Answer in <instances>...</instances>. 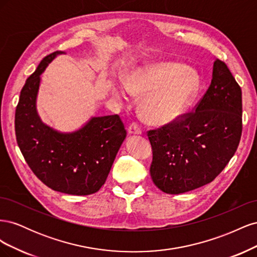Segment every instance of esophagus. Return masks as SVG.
I'll list each match as a JSON object with an SVG mask.
<instances>
[{
    "label": "esophagus",
    "mask_w": 257,
    "mask_h": 257,
    "mask_svg": "<svg viewBox=\"0 0 257 257\" xmlns=\"http://www.w3.org/2000/svg\"><path fill=\"white\" fill-rule=\"evenodd\" d=\"M127 132L130 134H135V135H141L143 133V130L141 127V125H139L138 123L136 122H133L131 124V125L128 126L127 128Z\"/></svg>",
    "instance_id": "34e87169"
}]
</instances>
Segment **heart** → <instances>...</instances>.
<instances>
[{"instance_id":"obj_1","label":"heart","mask_w":257,"mask_h":257,"mask_svg":"<svg viewBox=\"0 0 257 257\" xmlns=\"http://www.w3.org/2000/svg\"><path fill=\"white\" fill-rule=\"evenodd\" d=\"M124 88L131 95L147 94L142 102V113L152 124L175 120L191 102L198 89V77L184 65L175 62H152L126 76ZM114 94L122 93L113 87Z\"/></svg>"}]
</instances>
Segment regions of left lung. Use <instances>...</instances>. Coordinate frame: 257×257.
<instances>
[{"label": "left lung", "instance_id": "obj_1", "mask_svg": "<svg viewBox=\"0 0 257 257\" xmlns=\"http://www.w3.org/2000/svg\"><path fill=\"white\" fill-rule=\"evenodd\" d=\"M241 133V88L225 62L216 59L211 83L194 110L147 132L152 181L167 194L212 182L235 154Z\"/></svg>", "mask_w": 257, "mask_h": 257}]
</instances>
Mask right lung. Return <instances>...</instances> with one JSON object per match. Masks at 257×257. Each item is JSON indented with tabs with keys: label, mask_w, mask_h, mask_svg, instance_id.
<instances>
[{
	"label": "right lung",
	"mask_w": 257,
	"mask_h": 257,
	"mask_svg": "<svg viewBox=\"0 0 257 257\" xmlns=\"http://www.w3.org/2000/svg\"><path fill=\"white\" fill-rule=\"evenodd\" d=\"M60 53L63 51L45 57L23 85L15 114L17 144L31 170L48 188L90 195L105 183L126 131L118 114L95 116L69 134L41 121L35 106L41 75Z\"/></svg>",
	"instance_id": "add662e5"
}]
</instances>
